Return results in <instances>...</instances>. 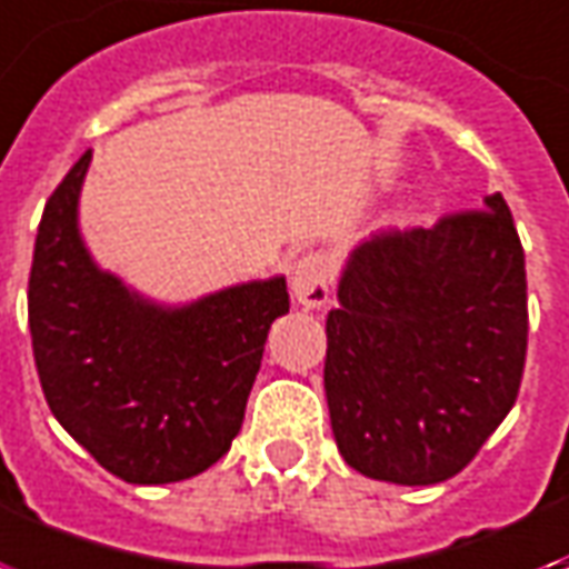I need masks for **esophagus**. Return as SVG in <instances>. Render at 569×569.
Here are the masks:
<instances>
[{"label":"esophagus","instance_id":"esophagus-1","mask_svg":"<svg viewBox=\"0 0 569 569\" xmlns=\"http://www.w3.org/2000/svg\"><path fill=\"white\" fill-rule=\"evenodd\" d=\"M289 286H292L295 301L301 307H322L331 295V266L322 253H307L289 271Z\"/></svg>","mask_w":569,"mask_h":569}]
</instances>
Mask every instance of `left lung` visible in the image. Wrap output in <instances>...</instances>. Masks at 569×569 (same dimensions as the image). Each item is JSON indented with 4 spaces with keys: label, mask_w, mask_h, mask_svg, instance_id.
Segmentation results:
<instances>
[{
    "label": "left lung",
    "mask_w": 569,
    "mask_h": 569,
    "mask_svg": "<svg viewBox=\"0 0 569 569\" xmlns=\"http://www.w3.org/2000/svg\"><path fill=\"white\" fill-rule=\"evenodd\" d=\"M432 229L367 238L328 313L325 397L342 459L400 487L459 475L513 409L526 253L501 193Z\"/></svg>",
    "instance_id": "1"
}]
</instances>
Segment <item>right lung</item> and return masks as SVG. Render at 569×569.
<instances>
[{"instance_id": "1", "label": "right lung", "mask_w": 569, "mask_h": 569, "mask_svg": "<svg viewBox=\"0 0 569 569\" xmlns=\"http://www.w3.org/2000/svg\"><path fill=\"white\" fill-rule=\"evenodd\" d=\"M86 151L47 199L29 274V331L56 420L110 475L158 487L202 475L244 420L283 277L160 307L94 266L77 227Z\"/></svg>"}]
</instances>
